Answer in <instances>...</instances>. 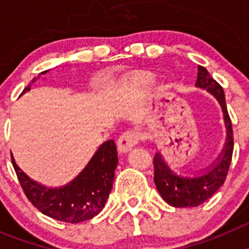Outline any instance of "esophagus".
<instances>
[{"label":"esophagus","mask_w":249,"mask_h":249,"mask_svg":"<svg viewBox=\"0 0 249 249\" xmlns=\"http://www.w3.org/2000/svg\"><path fill=\"white\" fill-rule=\"evenodd\" d=\"M138 140H140V136H138L137 132H124V133L120 137V140H118V149H120L121 152H124V153H126V152L131 151V149L138 143Z\"/></svg>","instance_id":"34e87169"}]
</instances>
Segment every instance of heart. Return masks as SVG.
Segmentation results:
<instances>
[{
  "instance_id": "b5f03b06",
  "label": "heart",
  "mask_w": 249,
  "mask_h": 249,
  "mask_svg": "<svg viewBox=\"0 0 249 249\" xmlns=\"http://www.w3.org/2000/svg\"><path fill=\"white\" fill-rule=\"evenodd\" d=\"M156 83V78L151 74H144L141 78H138L137 81V86L140 89H149L152 86Z\"/></svg>"
}]
</instances>
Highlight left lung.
<instances>
[{
	"label": "left lung",
	"mask_w": 249,
	"mask_h": 249,
	"mask_svg": "<svg viewBox=\"0 0 249 249\" xmlns=\"http://www.w3.org/2000/svg\"><path fill=\"white\" fill-rule=\"evenodd\" d=\"M196 86L198 89L210 92L218 100L223 111L224 124H226V142L221 155L206 169L196 176H178L169 168L160 152L153 157L155 166V181L158 192L162 198L173 207H197L212 197L219 187L224 183L231 166L233 153V131L232 122L226 106V98L222 86L219 85L206 68L198 66V74Z\"/></svg>",
	"instance_id": "obj_1"
}]
</instances>
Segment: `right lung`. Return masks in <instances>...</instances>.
<instances>
[{"label": "right lung", "mask_w": 249, "mask_h": 249, "mask_svg": "<svg viewBox=\"0 0 249 249\" xmlns=\"http://www.w3.org/2000/svg\"><path fill=\"white\" fill-rule=\"evenodd\" d=\"M46 72H41L32 78L22 93L30 91V86ZM11 158L28 201L43 214L67 223L89 221L102 211L112 190L114 171L118 162L116 143L113 140H109L98 147L89 164L70 183L58 188H47L32 181L22 172L13 157Z\"/></svg>", "instance_id": "right-lung-1"}]
</instances>
